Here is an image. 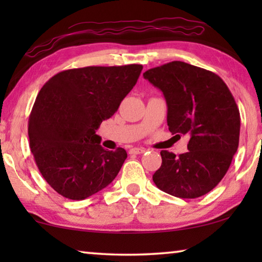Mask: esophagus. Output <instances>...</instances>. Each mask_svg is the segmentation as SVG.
<instances>
[{
	"label": "esophagus",
	"instance_id": "34e87169",
	"mask_svg": "<svg viewBox=\"0 0 262 262\" xmlns=\"http://www.w3.org/2000/svg\"><path fill=\"white\" fill-rule=\"evenodd\" d=\"M145 151L144 148H132L129 150V154L130 155H140V154H143Z\"/></svg>",
	"mask_w": 262,
	"mask_h": 262
}]
</instances>
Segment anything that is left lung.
<instances>
[{
  "label": "left lung",
  "mask_w": 262,
  "mask_h": 262,
  "mask_svg": "<svg viewBox=\"0 0 262 262\" xmlns=\"http://www.w3.org/2000/svg\"><path fill=\"white\" fill-rule=\"evenodd\" d=\"M143 76L165 97L168 130L190 137L187 152L176 157L162 150L154 183L177 198L202 196L223 179L238 149L241 114L233 96L219 75L181 61Z\"/></svg>",
  "instance_id": "obj_1"
}]
</instances>
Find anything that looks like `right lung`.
Instances as JSON below:
<instances>
[{
    "instance_id": "obj_1",
    "label": "right lung",
    "mask_w": 262,
    "mask_h": 262,
    "mask_svg": "<svg viewBox=\"0 0 262 262\" xmlns=\"http://www.w3.org/2000/svg\"><path fill=\"white\" fill-rule=\"evenodd\" d=\"M142 64L63 70L43 84L29 118L30 148L48 185L70 200L108 186L127 158L100 145V123L117 112Z\"/></svg>"
}]
</instances>
